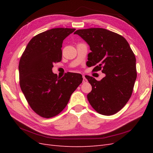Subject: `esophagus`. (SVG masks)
Instances as JSON below:
<instances>
[{
  "label": "esophagus",
  "instance_id": "obj_1",
  "mask_svg": "<svg viewBox=\"0 0 153 153\" xmlns=\"http://www.w3.org/2000/svg\"><path fill=\"white\" fill-rule=\"evenodd\" d=\"M86 82H87V80L85 78V76H83V83H86Z\"/></svg>",
  "mask_w": 153,
  "mask_h": 153
}]
</instances>
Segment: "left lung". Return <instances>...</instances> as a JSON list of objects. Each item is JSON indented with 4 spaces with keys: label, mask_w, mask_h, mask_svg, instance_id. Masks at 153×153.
I'll use <instances>...</instances> for the list:
<instances>
[{
    "label": "left lung",
    "mask_w": 153,
    "mask_h": 153,
    "mask_svg": "<svg viewBox=\"0 0 153 153\" xmlns=\"http://www.w3.org/2000/svg\"><path fill=\"white\" fill-rule=\"evenodd\" d=\"M74 33L82 37L91 51L87 66H95V71L102 69L106 75L100 81L85 76L92 86L87 99L100 114H114L131 96L137 78L135 54L124 37L106 29H84Z\"/></svg>",
    "instance_id": "8db88e82"
}]
</instances>
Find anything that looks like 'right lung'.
Wrapping results in <instances>:
<instances>
[{
  "label": "right lung",
  "instance_id": "add662e5",
  "mask_svg": "<svg viewBox=\"0 0 153 153\" xmlns=\"http://www.w3.org/2000/svg\"><path fill=\"white\" fill-rule=\"evenodd\" d=\"M75 30L53 28L35 35L19 60L21 89L31 108L43 118H52L62 111L83 81L79 74L69 72L59 78L52 70L53 64L62 60L64 39Z\"/></svg>",
  "mask_w": 153,
  "mask_h": 153
}]
</instances>
